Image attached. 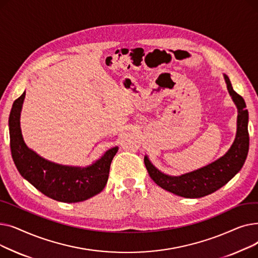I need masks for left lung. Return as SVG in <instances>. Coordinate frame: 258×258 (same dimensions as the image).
<instances>
[{"label": "left lung", "instance_id": "obj_1", "mask_svg": "<svg viewBox=\"0 0 258 258\" xmlns=\"http://www.w3.org/2000/svg\"><path fill=\"white\" fill-rule=\"evenodd\" d=\"M225 80L228 91L238 110L236 138L232 146L225 156L213 163L196 171L180 175V177H170V175L162 173L151 163L147 157H145L144 164L148 174L157 185L165 190L190 199L208 196L227 184L245 163L249 152V114L246 110L245 100L233 90L227 75H225Z\"/></svg>", "mask_w": 258, "mask_h": 258}]
</instances>
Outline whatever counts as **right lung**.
Returning a JSON list of instances; mask_svg holds the SVG:
<instances>
[{"instance_id": "obj_1", "label": "right lung", "mask_w": 258, "mask_h": 258, "mask_svg": "<svg viewBox=\"0 0 258 258\" xmlns=\"http://www.w3.org/2000/svg\"><path fill=\"white\" fill-rule=\"evenodd\" d=\"M24 98L25 92L13 102L9 115L11 156L22 177L45 196L63 203L86 201L102 191L118 147L108 150L86 168L62 166L43 159L27 147L22 137L20 114Z\"/></svg>"}]
</instances>
